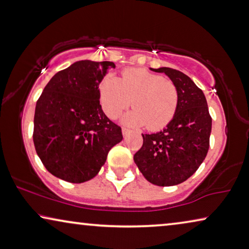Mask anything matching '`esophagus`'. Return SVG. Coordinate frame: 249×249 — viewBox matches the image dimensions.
Returning <instances> with one entry per match:
<instances>
[{
  "label": "esophagus",
  "mask_w": 249,
  "mask_h": 249,
  "mask_svg": "<svg viewBox=\"0 0 249 249\" xmlns=\"http://www.w3.org/2000/svg\"><path fill=\"white\" fill-rule=\"evenodd\" d=\"M129 132H130V130L128 128H122V135H124V137L127 136Z\"/></svg>",
  "instance_id": "esophagus-1"
}]
</instances>
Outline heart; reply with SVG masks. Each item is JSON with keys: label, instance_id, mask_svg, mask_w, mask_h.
Segmentation results:
<instances>
[{"label": "heart", "instance_id": "b5f03b06", "mask_svg": "<svg viewBox=\"0 0 249 249\" xmlns=\"http://www.w3.org/2000/svg\"><path fill=\"white\" fill-rule=\"evenodd\" d=\"M102 107L110 118H117L130 106L124 122L145 125L148 130L163 129L173 120L178 106V91L174 83L142 68H129L121 78L109 75L100 85Z\"/></svg>", "mask_w": 249, "mask_h": 249}]
</instances>
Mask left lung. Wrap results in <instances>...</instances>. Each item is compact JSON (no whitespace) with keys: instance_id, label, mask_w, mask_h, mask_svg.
<instances>
[{"instance_id":"obj_1","label":"left lung","mask_w":249,"mask_h":249,"mask_svg":"<svg viewBox=\"0 0 249 249\" xmlns=\"http://www.w3.org/2000/svg\"><path fill=\"white\" fill-rule=\"evenodd\" d=\"M165 73L178 91V106L163 131L143 135V142L133 160L147 181L172 186L186 181L202 164L210 146L212 119L202 89L182 71L168 67Z\"/></svg>"}]
</instances>
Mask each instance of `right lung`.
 <instances>
[{"label":"right lung","instance_id":"right-lung-1","mask_svg":"<svg viewBox=\"0 0 249 249\" xmlns=\"http://www.w3.org/2000/svg\"><path fill=\"white\" fill-rule=\"evenodd\" d=\"M114 67L112 62L80 60L53 75L38 99L32 138L56 178L70 183L93 178L124 138L100 104L99 85Z\"/></svg>","mask_w":249,"mask_h":249}]
</instances>
